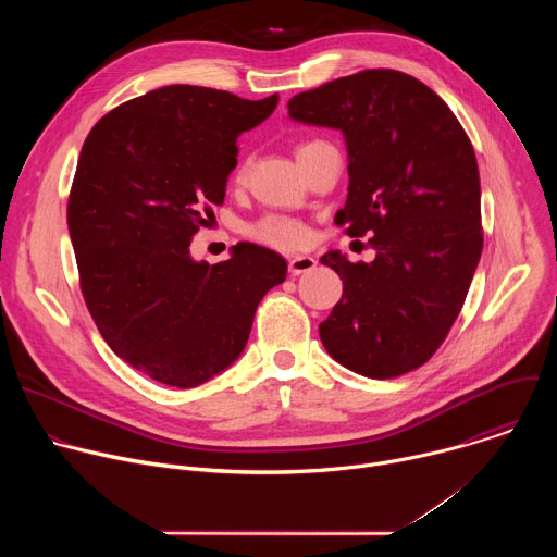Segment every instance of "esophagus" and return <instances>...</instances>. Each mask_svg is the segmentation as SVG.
<instances>
[{
  "mask_svg": "<svg viewBox=\"0 0 557 557\" xmlns=\"http://www.w3.org/2000/svg\"><path fill=\"white\" fill-rule=\"evenodd\" d=\"M317 267V260L310 258V256H295L288 260V273L290 275H301V273H308Z\"/></svg>",
  "mask_w": 557,
  "mask_h": 557,
  "instance_id": "1",
  "label": "esophagus"
}]
</instances>
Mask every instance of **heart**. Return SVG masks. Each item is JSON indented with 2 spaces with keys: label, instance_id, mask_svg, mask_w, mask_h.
Wrapping results in <instances>:
<instances>
[{
  "label": "heart",
  "instance_id": "b5f03b06",
  "mask_svg": "<svg viewBox=\"0 0 557 557\" xmlns=\"http://www.w3.org/2000/svg\"><path fill=\"white\" fill-rule=\"evenodd\" d=\"M317 143L322 140H306L301 145H297L295 153L297 158H301L310 147H314ZM247 172V165H243L235 174V181H243ZM247 235L253 237V240L275 247V249H284V251H293V249H301L308 243V228L306 224H301L295 218H286V215H264L258 222L247 226Z\"/></svg>",
  "mask_w": 557,
  "mask_h": 557
}]
</instances>
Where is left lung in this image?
<instances>
[{
	"instance_id": "8db88e82",
	"label": "left lung",
	"mask_w": 557,
	"mask_h": 557,
	"mask_svg": "<svg viewBox=\"0 0 557 557\" xmlns=\"http://www.w3.org/2000/svg\"><path fill=\"white\" fill-rule=\"evenodd\" d=\"M288 114L344 132L350 185L335 224L376 253L368 264L322 256L344 280L322 344L357 374L401 376L445 342L483 253L471 140L436 92L385 67L299 92Z\"/></svg>"
}]
</instances>
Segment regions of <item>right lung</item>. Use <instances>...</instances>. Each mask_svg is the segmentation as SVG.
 <instances>
[{
    "label": "right lung",
    "mask_w": 557,
    "mask_h": 557,
    "mask_svg": "<svg viewBox=\"0 0 557 557\" xmlns=\"http://www.w3.org/2000/svg\"><path fill=\"white\" fill-rule=\"evenodd\" d=\"M277 99L158 88L108 112L82 147L67 198L78 284L108 346L153 381L194 387L228 368L286 277L284 258L251 243L218 264L189 256L224 202L237 136Z\"/></svg>",
    "instance_id": "add662e5"
}]
</instances>
